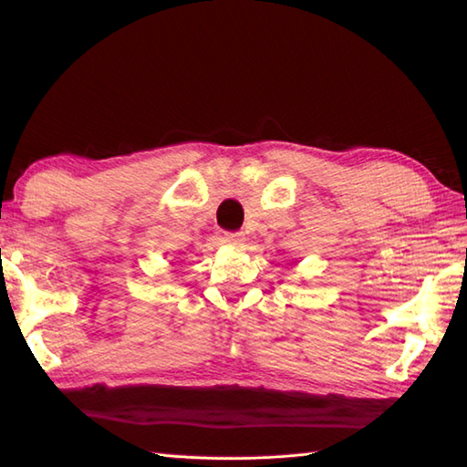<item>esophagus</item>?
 <instances>
[{"label":"esophagus","mask_w":467,"mask_h":467,"mask_svg":"<svg viewBox=\"0 0 467 467\" xmlns=\"http://www.w3.org/2000/svg\"><path fill=\"white\" fill-rule=\"evenodd\" d=\"M223 240L230 245H242L245 242V237H244L242 232H225Z\"/></svg>","instance_id":"1"}]
</instances>
